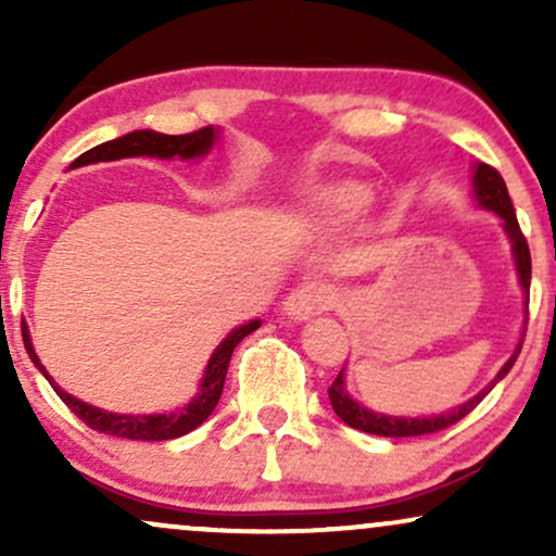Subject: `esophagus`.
<instances>
[{
	"label": "esophagus",
	"instance_id": "1",
	"mask_svg": "<svg viewBox=\"0 0 556 556\" xmlns=\"http://www.w3.org/2000/svg\"><path fill=\"white\" fill-rule=\"evenodd\" d=\"M331 298H334V292L327 282H303L285 298L282 311L285 316L295 318V321H308L311 316L329 308Z\"/></svg>",
	"mask_w": 556,
	"mask_h": 556
}]
</instances>
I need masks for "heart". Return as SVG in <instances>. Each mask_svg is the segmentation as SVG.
Returning a JSON list of instances; mask_svg holds the SVG:
<instances>
[{
	"label": "heart",
	"mask_w": 556,
	"mask_h": 556,
	"mask_svg": "<svg viewBox=\"0 0 556 556\" xmlns=\"http://www.w3.org/2000/svg\"><path fill=\"white\" fill-rule=\"evenodd\" d=\"M366 208H368V195L355 193V190H348V193H342L340 198H337L334 206H331V214H334L337 222H353V219H358V216L366 214Z\"/></svg>",
	"instance_id": "obj_1"
}]
</instances>
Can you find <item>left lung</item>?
I'll return each mask as SVG.
<instances>
[{
	"label": "left lung",
	"mask_w": 556,
	"mask_h": 556,
	"mask_svg": "<svg viewBox=\"0 0 556 556\" xmlns=\"http://www.w3.org/2000/svg\"><path fill=\"white\" fill-rule=\"evenodd\" d=\"M473 201L478 203V208H486V212H494L502 219V229L507 235L509 248H513V261H515V271H518V282L522 287V295H526V311H528V290H531V251H528V242L522 238L520 225H518V216H515L513 201H509L507 193V185H504L502 175L489 164L476 162L473 164ZM522 348V337L520 342L515 344L513 355H509L507 363L500 368V374L489 381L481 392L473 394L468 402L463 405L452 407V410L439 413V416H387V413H376L371 407H366L363 402H358L353 394L348 392V384H344V368L340 371V376L334 379V384L329 387V400L334 413L340 416L344 424L353 426V429L374 433V437H424V433H433V431H442L446 426L457 424V420L468 416L470 410L481 402L486 394L494 389L504 376L509 374V368L515 366L518 361Z\"/></svg>",
	"instance_id": "obj_1"
}]
</instances>
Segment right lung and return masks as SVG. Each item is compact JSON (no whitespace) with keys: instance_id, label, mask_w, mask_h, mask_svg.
<instances>
[{"instance_id":"obj_1","label":"right lung","mask_w":556,"mask_h":556,"mask_svg":"<svg viewBox=\"0 0 556 556\" xmlns=\"http://www.w3.org/2000/svg\"><path fill=\"white\" fill-rule=\"evenodd\" d=\"M222 130L219 127H203V130L188 132V136H164V132L156 130H132L123 138L106 140V143L93 146L91 151L80 154L70 164V169L86 167V164H99V162H117V159H132V156H151V159H182V162H190V159H203L208 151L214 149V143L219 140ZM261 327V318H253V321L240 324L238 329H232L229 334L216 344L212 358L206 363V371L201 376V384H198L195 397L188 402V405L180 407V410L169 413H138V416H130V413H110L101 410V407L88 405L73 394L65 392L56 381L49 376L43 363L38 361L34 342H30V331L23 324V342L25 350H28L34 366L47 376L49 384L54 387V392L60 394V400L65 402L70 410L78 416L83 424L91 426L93 431L110 433V437L119 439H136V442H164V439H177L190 433L198 426L203 424L214 413L216 402L222 397V389H225V376L229 358H232V350L238 348L242 337H248L251 331Z\"/></svg>"}]
</instances>
